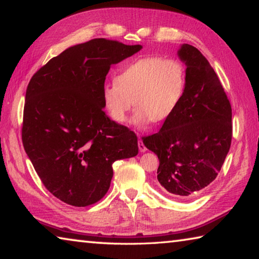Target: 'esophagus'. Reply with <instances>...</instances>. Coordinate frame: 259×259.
Masks as SVG:
<instances>
[{
  "instance_id": "obj_1",
  "label": "esophagus",
  "mask_w": 259,
  "mask_h": 259,
  "mask_svg": "<svg viewBox=\"0 0 259 259\" xmlns=\"http://www.w3.org/2000/svg\"><path fill=\"white\" fill-rule=\"evenodd\" d=\"M138 147H139V151H140V152H143V153L147 151V148H146V146H145V145H144V143L142 142V139H140L139 142H138Z\"/></svg>"
}]
</instances>
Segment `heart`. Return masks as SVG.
<instances>
[{
	"label": "heart",
	"mask_w": 259,
	"mask_h": 259,
	"mask_svg": "<svg viewBox=\"0 0 259 259\" xmlns=\"http://www.w3.org/2000/svg\"><path fill=\"white\" fill-rule=\"evenodd\" d=\"M186 68L181 60L162 56H145L130 61L105 84V109L116 123H124L134 104V122L160 124L171 117L186 90Z\"/></svg>",
	"instance_id": "1"
}]
</instances>
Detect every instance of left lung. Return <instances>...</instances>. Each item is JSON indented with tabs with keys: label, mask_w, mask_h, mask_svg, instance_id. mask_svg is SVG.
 Listing matches in <instances>:
<instances>
[{
	"label": "left lung",
	"mask_w": 259,
	"mask_h": 259,
	"mask_svg": "<svg viewBox=\"0 0 259 259\" xmlns=\"http://www.w3.org/2000/svg\"><path fill=\"white\" fill-rule=\"evenodd\" d=\"M186 64L182 102L159 133L143 137L159 157L162 191L181 200L199 195L221 171L232 142V107L221 81L201 52L183 45Z\"/></svg>",
	"instance_id": "8db88e82"
}]
</instances>
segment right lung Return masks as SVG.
Here are the masks:
<instances>
[{
	"label": "right lung",
	"instance_id": "obj_1",
	"mask_svg": "<svg viewBox=\"0 0 259 259\" xmlns=\"http://www.w3.org/2000/svg\"><path fill=\"white\" fill-rule=\"evenodd\" d=\"M142 49L106 38L68 48L34 74L26 90L24 148L51 194L74 207L103 199L116 160L138 154L137 136L103 111L113 64Z\"/></svg>",
	"mask_w": 259,
	"mask_h": 259
}]
</instances>
